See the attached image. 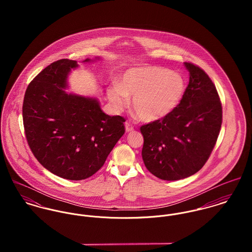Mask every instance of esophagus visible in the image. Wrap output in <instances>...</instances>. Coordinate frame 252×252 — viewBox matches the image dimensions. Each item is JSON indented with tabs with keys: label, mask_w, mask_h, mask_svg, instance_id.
Instances as JSON below:
<instances>
[{
	"label": "esophagus",
	"mask_w": 252,
	"mask_h": 252,
	"mask_svg": "<svg viewBox=\"0 0 252 252\" xmlns=\"http://www.w3.org/2000/svg\"><path fill=\"white\" fill-rule=\"evenodd\" d=\"M125 130H126L127 133H130V132H133V131H134V127H133L130 123L126 122V123H125Z\"/></svg>",
	"instance_id": "1"
}]
</instances>
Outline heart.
I'll list each match as a JSON object with an SVG mask.
<instances>
[{"label": "heart", "instance_id": "obj_1", "mask_svg": "<svg viewBox=\"0 0 252 252\" xmlns=\"http://www.w3.org/2000/svg\"><path fill=\"white\" fill-rule=\"evenodd\" d=\"M184 93V80L180 73L160 67L131 69L122 76L121 83L113 82L108 90L109 101L117 110L125 108L128 97L144 122H154L170 114Z\"/></svg>", "mask_w": 252, "mask_h": 252}]
</instances>
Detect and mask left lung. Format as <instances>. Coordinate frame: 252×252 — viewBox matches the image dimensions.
<instances>
[{
	"mask_svg": "<svg viewBox=\"0 0 252 252\" xmlns=\"http://www.w3.org/2000/svg\"><path fill=\"white\" fill-rule=\"evenodd\" d=\"M189 83L178 107L164 118L141 127L146 169L158 179L188 178L208 161L222 123L216 85L198 66L184 62Z\"/></svg>",
	"mask_w": 252,
	"mask_h": 252,
	"instance_id": "1",
	"label": "left lung"
}]
</instances>
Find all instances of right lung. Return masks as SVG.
<instances>
[{"label": "right lung", "instance_id": "right-lung-1", "mask_svg": "<svg viewBox=\"0 0 252 252\" xmlns=\"http://www.w3.org/2000/svg\"><path fill=\"white\" fill-rule=\"evenodd\" d=\"M77 67L69 59L47 66L28 85L22 108L26 139L36 160L70 180L98 172L125 133V119L106 114L96 98L66 91L68 75Z\"/></svg>", "mask_w": 252, "mask_h": 252}]
</instances>
